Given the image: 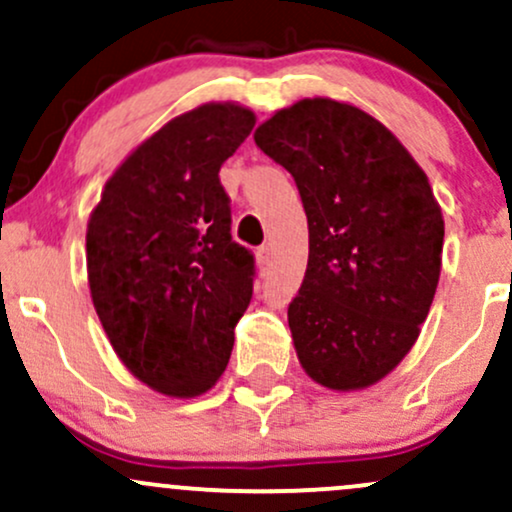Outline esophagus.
Masks as SVG:
<instances>
[{
    "label": "esophagus",
    "instance_id": "34e87169",
    "mask_svg": "<svg viewBox=\"0 0 512 512\" xmlns=\"http://www.w3.org/2000/svg\"><path fill=\"white\" fill-rule=\"evenodd\" d=\"M272 257H274L272 245H260V248H257V262H260L262 267H267V264L272 262Z\"/></svg>",
    "mask_w": 512,
    "mask_h": 512
}]
</instances>
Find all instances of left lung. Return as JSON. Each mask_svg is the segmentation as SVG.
I'll return each instance as SVG.
<instances>
[{
	"mask_svg": "<svg viewBox=\"0 0 512 512\" xmlns=\"http://www.w3.org/2000/svg\"><path fill=\"white\" fill-rule=\"evenodd\" d=\"M255 144L296 180L308 267L289 303L305 373L332 390L385 378L436 296L443 216L426 173L354 105L305 98L257 127Z\"/></svg>",
	"mask_w": 512,
	"mask_h": 512,
	"instance_id": "obj_1",
	"label": "left lung"
}]
</instances>
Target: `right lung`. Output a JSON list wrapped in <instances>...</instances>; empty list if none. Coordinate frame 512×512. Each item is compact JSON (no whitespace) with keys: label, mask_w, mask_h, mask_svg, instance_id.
I'll use <instances>...</instances> for the list:
<instances>
[{"label":"right lung","mask_w":512,"mask_h":512,"mask_svg":"<svg viewBox=\"0 0 512 512\" xmlns=\"http://www.w3.org/2000/svg\"><path fill=\"white\" fill-rule=\"evenodd\" d=\"M255 127L233 103L170 120L115 170L86 233L91 298L110 344L170 397L207 392L248 310L255 255L231 236L219 170Z\"/></svg>","instance_id":"right-lung-1"}]
</instances>
